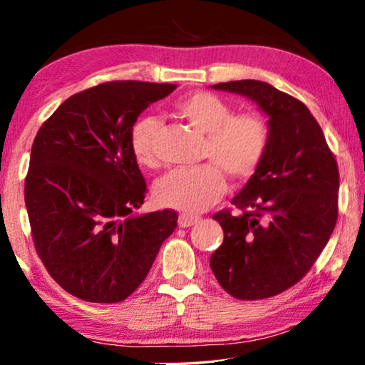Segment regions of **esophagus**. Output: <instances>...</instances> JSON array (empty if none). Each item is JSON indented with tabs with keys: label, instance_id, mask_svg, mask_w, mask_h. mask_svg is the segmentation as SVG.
<instances>
[{
	"label": "esophagus",
	"instance_id": "obj_1",
	"mask_svg": "<svg viewBox=\"0 0 365 365\" xmlns=\"http://www.w3.org/2000/svg\"><path fill=\"white\" fill-rule=\"evenodd\" d=\"M197 221H199V218H197V216L181 215V216H179V220H178V225H179V227H189V226L195 225Z\"/></svg>",
	"mask_w": 365,
	"mask_h": 365
}]
</instances>
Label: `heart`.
I'll use <instances>...</instances> for the list:
<instances>
[{
	"instance_id": "obj_1",
	"label": "heart",
	"mask_w": 365,
	"mask_h": 365,
	"mask_svg": "<svg viewBox=\"0 0 365 365\" xmlns=\"http://www.w3.org/2000/svg\"><path fill=\"white\" fill-rule=\"evenodd\" d=\"M179 117L205 138L203 157L213 163L195 168H176L158 179L155 199L166 208L200 213L221 199L226 190L223 171L234 179H244L257 170L264 157L269 130L258 113H234L220 96L197 91L175 104ZM158 120L140 117L131 128L130 143L134 158L144 166L155 163L153 139Z\"/></svg>"
}]
</instances>
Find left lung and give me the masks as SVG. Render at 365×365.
<instances>
[{"mask_svg":"<svg viewBox=\"0 0 365 365\" xmlns=\"http://www.w3.org/2000/svg\"><path fill=\"white\" fill-rule=\"evenodd\" d=\"M213 89L240 94L267 115L264 157L234 197L242 210L216 213L225 231L210 258L216 280L239 299H263L302 280L338 218V166L309 108L269 83L239 80Z\"/></svg>","mask_w":365,"mask_h":365,"instance_id":"obj_1","label":"left lung"}]
</instances>
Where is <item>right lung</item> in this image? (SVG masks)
Returning <instances> with one entry per match:
<instances>
[{
  "instance_id": "add662e5",
  "label": "right lung",
  "mask_w": 365,
  "mask_h": 365,
  "mask_svg": "<svg viewBox=\"0 0 365 365\" xmlns=\"http://www.w3.org/2000/svg\"><path fill=\"white\" fill-rule=\"evenodd\" d=\"M176 89L110 81L70 96L38 130L25 207L38 257L70 295L123 302L143 284L178 213L134 215L145 181L130 134L140 112Z\"/></svg>"
}]
</instances>
